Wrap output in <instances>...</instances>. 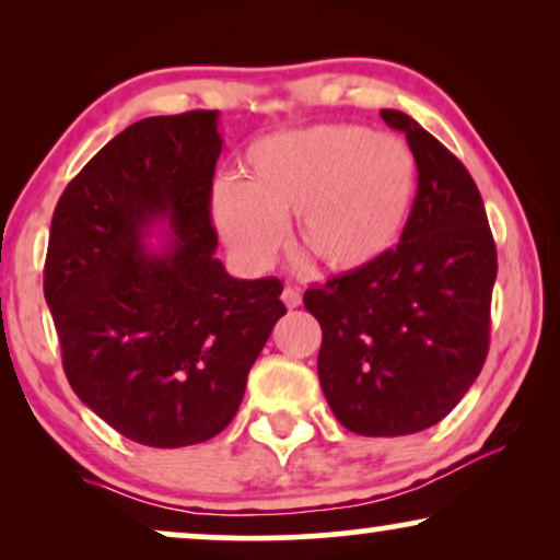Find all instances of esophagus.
<instances>
[{
  "label": "esophagus",
  "mask_w": 560,
  "mask_h": 560,
  "mask_svg": "<svg viewBox=\"0 0 560 560\" xmlns=\"http://www.w3.org/2000/svg\"><path fill=\"white\" fill-rule=\"evenodd\" d=\"M301 301H303V298H301V293H298L295 288L282 290V303H285L288 308H298V305H301Z\"/></svg>",
  "instance_id": "34e87169"
}]
</instances>
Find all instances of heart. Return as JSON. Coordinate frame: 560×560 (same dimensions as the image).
Wrapping results in <instances>:
<instances>
[{"mask_svg": "<svg viewBox=\"0 0 560 560\" xmlns=\"http://www.w3.org/2000/svg\"><path fill=\"white\" fill-rule=\"evenodd\" d=\"M416 198V158L397 137L354 125L267 135L244 152V183L221 180L211 219L234 259L265 270L288 236L328 272L370 267L400 242Z\"/></svg>", "mask_w": 560, "mask_h": 560, "instance_id": "heart-1", "label": "heart"}]
</instances>
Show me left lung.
Masks as SVG:
<instances>
[{
	"label": "left lung",
	"mask_w": 560,
	"mask_h": 560,
	"mask_svg": "<svg viewBox=\"0 0 560 560\" xmlns=\"http://www.w3.org/2000/svg\"><path fill=\"white\" fill-rule=\"evenodd\" d=\"M408 137L418 196L400 244L362 270L308 288L324 341L318 380L359 435H410L448 416L489 349L497 249L477 183L416 119L382 109Z\"/></svg>",
	"instance_id": "8db88e82"
}]
</instances>
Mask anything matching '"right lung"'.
<instances>
[{
  "label": "right lung",
  "mask_w": 560,
  "mask_h": 560,
  "mask_svg": "<svg viewBox=\"0 0 560 560\" xmlns=\"http://www.w3.org/2000/svg\"><path fill=\"white\" fill-rule=\"evenodd\" d=\"M219 112L135 121L68 183L45 301L79 400L125 439L180 448L232 423L285 316L282 282L240 280L211 224Z\"/></svg>",
  "instance_id": "1"
}]
</instances>
